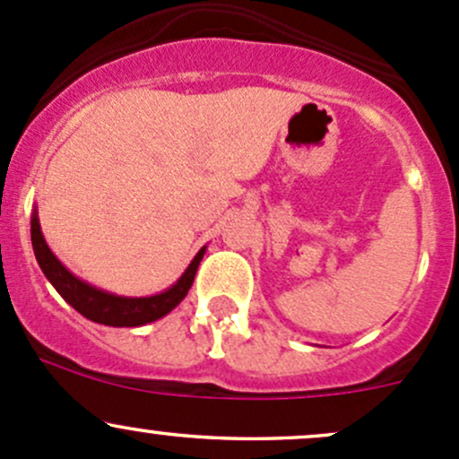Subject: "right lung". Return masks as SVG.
<instances>
[{
	"mask_svg": "<svg viewBox=\"0 0 459 459\" xmlns=\"http://www.w3.org/2000/svg\"><path fill=\"white\" fill-rule=\"evenodd\" d=\"M30 236L39 267L54 284V289L61 293V298L67 304H72L78 313L85 315L87 319L96 324H105V326H142V324L155 322V319L170 313L190 290L192 282H195L196 267H199L201 258L205 254L204 247L195 255L186 273L177 280V284H172L164 293L152 295V298H120V295H111L90 287V284L78 280L76 275H72L70 271L63 267L46 245L37 214L30 221Z\"/></svg>",
	"mask_w": 459,
	"mask_h": 459,
	"instance_id": "obj_1",
	"label": "right lung"
}]
</instances>
